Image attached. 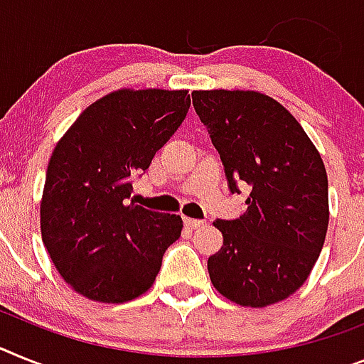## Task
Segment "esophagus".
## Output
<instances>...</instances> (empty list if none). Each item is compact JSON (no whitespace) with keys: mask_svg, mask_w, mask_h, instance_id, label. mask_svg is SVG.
I'll list each match as a JSON object with an SVG mask.
<instances>
[{"mask_svg":"<svg viewBox=\"0 0 364 364\" xmlns=\"http://www.w3.org/2000/svg\"><path fill=\"white\" fill-rule=\"evenodd\" d=\"M183 222H185V225H187V228H191V229H198V228H201V225L205 224L203 220H194V218H185Z\"/></svg>","mask_w":364,"mask_h":364,"instance_id":"1","label":"esophagus"}]
</instances>
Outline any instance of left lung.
I'll list each match as a JSON object with an SVG mask.
<instances>
[{
    "instance_id": "8db88e82",
    "label": "left lung",
    "mask_w": 364,
    "mask_h": 364,
    "mask_svg": "<svg viewBox=\"0 0 364 364\" xmlns=\"http://www.w3.org/2000/svg\"><path fill=\"white\" fill-rule=\"evenodd\" d=\"M192 103L220 154L229 191L250 187L246 213L216 220L224 246L210 283L242 307H267L304 285L329 222L318 149L285 107L253 90H194Z\"/></svg>"
}]
</instances>
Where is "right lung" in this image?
Returning a JSON list of instances; mask_svg holds the SVG:
<instances>
[{
  "instance_id": "1",
  "label": "right lung",
  "mask_w": 364,
  "mask_h": 364,
  "mask_svg": "<svg viewBox=\"0 0 364 364\" xmlns=\"http://www.w3.org/2000/svg\"><path fill=\"white\" fill-rule=\"evenodd\" d=\"M188 90L122 88L88 105L51 154L41 201L42 242L73 291L124 304L144 294L183 220L127 201L131 177L185 120Z\"/></svg>"
}]
</instances>
